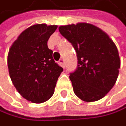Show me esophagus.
Returning a JSON list of instances; mask_svg holds the SVG:
<instances>
[{"label":"esophagus","mask_w":126,"mask_h":126,"mask_svg":"<svg viewBox=\"0 0 126 126\" xmlns=\"http://www.w3.org/2000/svg\"><path fill=\"white\" fill-rule=\"evenodd\" d=\"M59 63H60V65L62 66L63 68L65 67V61L63 59H61V60H60V61H59Z\"/></svg>","instance_id":"obj_1"}]
</instances>
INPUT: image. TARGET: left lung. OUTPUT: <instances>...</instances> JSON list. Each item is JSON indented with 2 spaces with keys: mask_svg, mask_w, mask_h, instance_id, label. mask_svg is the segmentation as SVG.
Here are the masks:
<instances>
[{
  "mask_svg": "<svg viewBox=\"0 0 126 126\" xmlns=\"http://www.w3.org/2000/svg\"><path fill=\"white\" fill-rule=\"evenodd\" d=\"M59 30L76 52L77 68L70 73L74 93L86 102L100 100L118 78L120 59L116 45L107 33L92 24L61 26Z\"/></svg>",
  "mask_w": 126,
  "mask_h": 126,
  "instance_id": "obj_1",
  "label": "left lung"
}]
</instances>
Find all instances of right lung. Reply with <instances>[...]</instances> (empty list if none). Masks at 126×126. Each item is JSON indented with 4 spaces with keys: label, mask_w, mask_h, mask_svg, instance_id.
I'll return each mask as SVG.
<instances>
[{
    "label": "right lung",
    "mask_w": 126,
    "mask_h": 126,
    "mask_svg": "<svg viewBox=\"0 0 126 126\" xmlns=\"http://www.w3.org/2000/svg\"><path fill=\"white\" fill-rule=\"evenodd\" d=\"M57 26L36 24L25 30L9 49L10 78L21 96L39 103L52 96L56 81L63 70L48 48L50 36Z\"/></svg>",
    "instance_id": "right-lung-1"
}]
</instances>
